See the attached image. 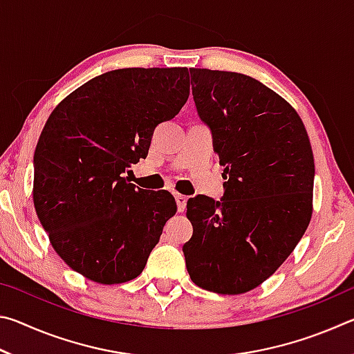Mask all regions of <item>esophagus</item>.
I'll list each match as a JSON object with an SVG mask.
<instances>
[{
    "label": "esophagus",
    "mask_w": 354,
    "mask_h": 354,
    "mask_svg": "<svg viewBox=\"0 0 354 354\" xmlns=\"http://www.w3.org/2000/svg\"><path fill=\"white\" fill-rule=\"evenodd\" d=\"M175 201H176L178 211H179V212H184L185 205H187V196H184V195H181V194H175Z\"/></svg>",
    "instance_id": "obj_1"
}]
</instances>
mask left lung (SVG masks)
I'll use <instances>...</instances> for the list:
<instances>
[{
  "label": "left lung",
  "instance_id": "8db88e82",
  "mask_svg": "<svg viewBox=\"0 0 354 354\" xmlns=\"http://www.w3.org/2000/svg\"><path fill=\"white\" fill-rule=\"evenodd\" d=\"M190 84L227 181L220 201H187L185 267L201 289L237 295L272 277L306 231L313 148L295 109L254 77L190 68Z\"/></svg>",
  "mask_w": 354,
  "mask_h": 354
}]
</instances>
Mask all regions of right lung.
I'll return each instance as SVG.
<instances>
[{"instance_id":"add662e5","label":"right lung","mask_w":354,"mask_h":354,"mask_svg":"<svg viewBox=\"0 0 354 354\" xmlns=\"http://www.w3.org/2000/svg\"><path fill=\"white\" fill-rule=\"evenodd\" d=\"M187 68H120L70 93L34 154V206L64 262L100 284L139 277L176 212L167 190L123 175L145 159L159 123L189 98Z\"/></svg>"}]
</instances>
